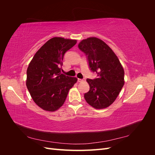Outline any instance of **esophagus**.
Here are the masks:
<instances>
[{"label": "esophagus", "instance_id": "1", "mask_svg": "<svg viewBox=\"0 0 155 155\" xmlns=\"http://www.w3.org/2000/svg\"><path fill=\"white\" fill-rule=\"evenodd\" d=\"M85 78H83V79H78V82H81V81H85Z\"/></svg>", "mask_w": 155, "mask_h": 155}]
</instances>
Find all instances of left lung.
<instances>
[{
  "instance_id": "obj_1",
  "label": "left lung",
  "mask_w": 155,
  "mask_h": 155,
  "mask_svg": "<svg viewBox=\"0 0 155 155\" xmlns=\"http://www.w3.org/2000/svg\"><path fill=\"white\" fill-rule=\"evenodd\" d=\"M78 48L87 58L95 79H87L90 90L84 94L88 104L95 109L110 106L124 85V70L114 51L102 40L89 37L81 41Z\"/></svg>"
}]
</instances>
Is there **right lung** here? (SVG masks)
Masks as SVG:
<instances>
[{"instance_id": "obj_1", "label": "right lung", "mask_w": 155, "mask_h": 155, "mask_svg": "<svg viewBox=\"0 0 155 155\" xmlns=\"http://www.w3.org/2000/svg\"><path fill=\"white\" fill-rule=\"evenodd\" d=\"M76 40L54 37L37 51L27 69L26 87L41 109L53 112L61 107L77 78L61 72L64 54Z\"/></svg>"}]
</instances>
